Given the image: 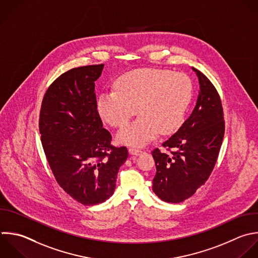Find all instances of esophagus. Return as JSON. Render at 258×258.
<instances>
[{
	"mask_svg": "<svg viewBox=\"0 0 258 258\" xmlns=\"http://www.w3.org/2000/svg\"><path fill=\"white\" fill-rule=\"evenodd\" d=\"M129 152H130V154H132V155H139L140 153H142V151H141L140 149L136 148V147H130V148H129Z\"/></svg>",
	"mask_w": 258,
	"mask_h": 258,
	"instance_id": "1",
	"label": "esophagus"
}]
</instances>
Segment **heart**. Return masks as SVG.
<instances>
[{"label": "heart", "mask_w": 258, "mask_h": 258, "mask_svg": "<svg viewBox=\"0 0 258 258\" xmlns=\"http://www.w3.org/2000/svg\"><path fill=\"white\" fill-rule=\"evenodd\" d=\"M114 87L99 96L97 110L106 123L122 127L137 108L140 116L118 133L120 142L132 146L178 130L192 98L190 80L167 70H133L117 78Z\"/></svg>", "instance_id": "1"}]
</instances>
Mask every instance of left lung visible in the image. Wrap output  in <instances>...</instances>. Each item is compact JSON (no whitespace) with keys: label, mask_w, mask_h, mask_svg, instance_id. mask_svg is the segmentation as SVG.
<instances>
[{"label":"left lung","mask_w":258,"mask_h":258,"mask_svg":"<svg viewBox=\"0 0 258 258\" xmlns=\"http://www.w3.org/2000/svg\"><path fill=\"white\" fill-rule=\"evenodd\" d=\"M196 73L200 92L190 116L162 143L169 153L152 151L156 173L155 195L167 203H180L191 197L209 178L222 145L225 122L220 96L210 80Z\"/></svg>","instance_id":"8db88e82"}]
</instances>
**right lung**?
I'll use <instances>...</instances> for the list:
<instances>
[{
  "mask_svg": "<svg viewBox=\"0 0 258 258\" xmlns=\"http://www.w3.org/2000/svg\"><path fill=\"white\" fill-rule=\"evenodd\" d=\"M104 64L73 69L47 89L41 104L39 132L52 173L79 203H104L115 190L125 146L114 147L97 110L95 82Z\"/></svg>",
  "mask_w": 258,
  "mask_h": 258,
  "instance_id": "right-lung-1",
  "label": "right lung"
}]
</instances>
